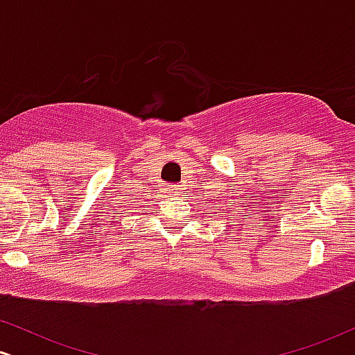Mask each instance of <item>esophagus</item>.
Wrapping results in <instances>:
<instances>
[{"instance_id":"1","label":"esophagus","mask_w":355,"mask_h":355,"mask_svg":"<svg viewBox=\"0 0 355 355\" xmlns=\"http://www.w3.org/2000/svg\"><path fill=\"white\" fill-rule=\"evenodd\" d=\"M168 193L170 195H180V185H170Z\"/></svg>"}]
</instances>
